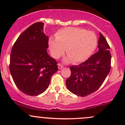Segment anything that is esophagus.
<instances>
[{"mask_svg":"<svg viewBox=\"0 0 125 125\" xmlns=\"http://www.w3.org/2000/svg\"><path fill=\"white\" fill-rule=\"evenodd\" d=\"M63 68V66L62 65L61 63H59L58 64V68H59V69H62Z\"/></svg>","mask_w":125,"mask_h":125,"instance_id":"esophagus-1","label":"esophagus"}]
</instances>
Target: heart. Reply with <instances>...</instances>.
<instances>
[{"label": "heart", "instance_id": "heart-1", "mask_svg": "<svg viewBox=\"0 0 125 125\" xmlns=\"http://www.w3.org/2000/svg\"><path fill=\"white\" fill-rule=\"evenodd\" d=\"M51 37L49 44L52 56L59 58L65 53L68 56L66 61L72 60L78 63L87 60L95 50L97 45L95 34L83 28L67 27L59 30Z\"/></svg>", "mask_w": 125, "mask_h": 125}]
</instances>
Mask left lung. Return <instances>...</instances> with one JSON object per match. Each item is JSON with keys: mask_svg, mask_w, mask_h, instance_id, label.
Masks as SVG:
<instances>
[{"mask_svg": "<svg viewBox=\"0 0 125 125\" xmlns=\"http://www.w3.org/2000/svg\"><path fill=\"white\" fill-rule=\"evenodd\" d=\"M98 51L79 65L70 67L71 75L66 85L71 93L85 97L97 91L104 83L111 69V56L109 44L100 34Z\"/></svg>", "mask_w": 125, "mask_h": 125, "instance_id": "1", "label": "left lung"}]
</instances>
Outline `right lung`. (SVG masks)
Instances as JSON below:
<instances>
[{"instance_id":"add662e5","label":"right lung","mask_w":125,"mask_h":125,"mask_svg":"<svg viewBox=\"0 0 125 125\" xmlns=\"http://www.w3.org/2000/svg\"><path fill=\"white\" fill-rule=\"evenodd\" d=\"M44 23L31 25L13 44L9 70L16 86L27 95L36 96L47 90L52 75L58 71L57 62L47 53L49 37Z\"/></svg>"}]
</instances>
